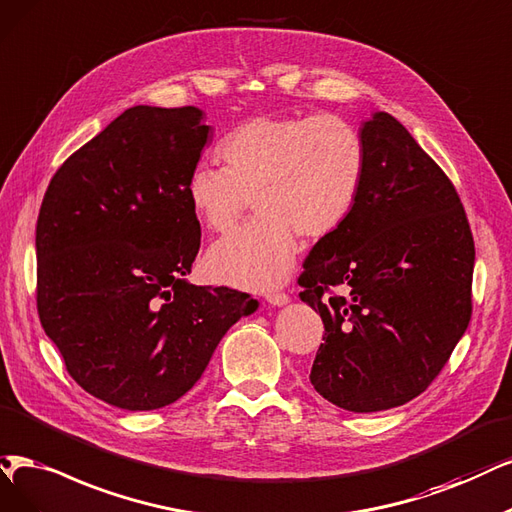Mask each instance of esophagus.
I'll list each match as a JSON object with an SVG mask.
<instances>
[{"label": "esophagus", "mask_w": 512, "mask_h": 512, "mask_svg": "<svg viewBox=\"0 0 512 512\" xmlns=\"http://www.w3.org/2000/svg\"><path fill=\"white\" fill-rule=\"evenodd\" d=\"M266 299H268V304H272V306H285V304H289L291 297L287 293H282V291H270L266 295Z\"/></svg>", "instance_id": "34e87169"}]
</instances>
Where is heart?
<instances>
[{
  "instance_id": "b5f03b06",
  "label": "heart",
  "mask_w": 512,
  "mask_h": 512,
  "mask_svg": "<svg viewBox=\"0 0 512 512\" xmlns=\"http://www.w3.org/2000/svg\"><path fill=\"white\" fill-rule=\"evenodd\" d=\"M223 168L196 166L187 204L206 230L230 232L249 200L257 217L215 242L206 272L223 285L268 291L295 266L299 238L323 240L342 227L361 200L365 141L335 113L251 116L217 145Z\"/></svg>"
}]
</instances>
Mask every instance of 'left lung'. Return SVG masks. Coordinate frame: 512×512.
<instances>
[{
  "label": "left lung",
  "mask_w": 512,
  "mask_h": 512,
  "mask_svg": "<svg viewBox=\"0 0 512 512\" xmlns=\"http://www.w3.org/2000/svg\"><path fill=\"white\" fill-rule=\"evenodd\" d=\"M361 137V200L297 282L325 325L312 386L371 413L409 403L449 361L472 316L475 240L456 187L399 120L375 113Z\"/></svg>",
  "instance_id": "left-lung-1"
}]
</instances>
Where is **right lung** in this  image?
Here are the masks:
<instances>
[{"mask_svg": "<svg viewBox=\"0 0 512 512\" xmlns=\"http://www.w3.org/2000/svg\"><path fill=\"white\" fill-rule=\"evenodd\" d=\"M198 107L126 109L61 164L35 227L37 314L69 375L128 411L192 388L249 293L189 285L200 221L187 177L211 126Z\"/></svg>", "mask_w": 512, "mask_h": 512, "instance_id": "add662e5", "label": "right lung"}]
</instances>
